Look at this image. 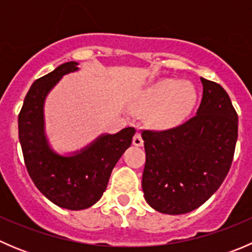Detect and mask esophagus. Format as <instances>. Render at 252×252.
<instances>
[{"label": "esophagus", "mask_w": 252, "mask_h": 252, "mask_svg": "<svg viewBox=\"0 0 252 252\" xmlns=\"http://www.w3.org/2000/svg\"><path fill=\"white\" fill-rule=\"evenodd\" d=\"M133 145L134 146H142V145H144V140H142L140 133H136L135 135H134Z\"/></svg>", "instance_id": "1"}]
</instances>
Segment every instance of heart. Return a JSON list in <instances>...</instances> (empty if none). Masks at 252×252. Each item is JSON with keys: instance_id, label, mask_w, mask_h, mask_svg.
<instances>
[{"instance_id": "b5f03b06", "label": "heart", "mask_w": 252, "mask_h": 252, "mask_svg": "<svg viewBox=\"0 0 252 252\" xmlns=\"http://www.w3.org/2000/svg\"><path fill=\"white\" fill-rule=\"evenodd\" d=\"M197 95L194 86L177 79H162L145 89L138 97L142 110H154L155 118L162 126H173L194 108Z\"/></svg>"}]
</instances>
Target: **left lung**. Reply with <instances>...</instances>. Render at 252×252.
I'll use <instances>...</instances> for the list:
<instances>
[{
	"mask_svg": "<svg viewBox=\"0 0 252 252\" xmlns=\"http://www.w3.org/2000/svg\"><path fill=\"white\" fill-rule=\"evenodd\" d=\"M204 95L196 116L168 130H144L142 191L164 215H184L218 190L232 164L238 114L217 83L201 78Z\"/></svg>",
	"mask_w": 252,
	"mask_h": 252,
	"instance_id": "obj_1",
	"label": "left lung"
}]
</instances>
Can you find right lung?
<instances>
[{"label": "right lung", "instance_id": "obj_1", "mask_svg": "<svg viewBox=\"0 0 252 252\" xmlns=\"http://www.w3.org/2000/svg\"><path fill=\"white\" fill-rule=\"evenodd\" d=\"M79 63L67 62L32 83L18 117L19 141L28 173L35 187L58 207L85 210L102 196L118 159L131 145L134 128L101 134L80 150L56 151L46 134L45 102L64 75L78 72Z\"/></svg>", "mask_w": 252, "mask_h": 252}]
</instances>
